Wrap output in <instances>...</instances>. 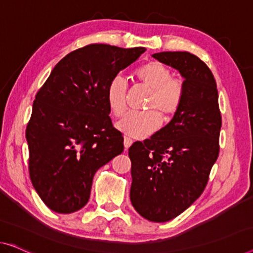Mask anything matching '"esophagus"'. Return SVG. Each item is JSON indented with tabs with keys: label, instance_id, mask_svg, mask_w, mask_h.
I'll return each mask as SVG.
<instances>
[{
	"label": "esophagus",
	"instance_id": "esophagus-1",
	"mask_svg": "<svg viewBox=\"0 0 253 253\" xmlns=\"http://www.w3.org/2000/svg\"><path fill=\"white\" fill-rule=\"evenodd\" d=\"M133 144V139L129 137H125L124 138V145H125V150H128V148Z\"/></svg>",
	"mask_w": 253,
	"mask_h": 253
}]
</instances>
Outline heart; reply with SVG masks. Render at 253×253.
<instances>
[{
	"label": "heart",
	"mask_w": 253,
	"mask_h": 253,
	"mask_svg": "<svg viewBox=\"0 0 253 253\" xmlns=\"http://www.w3.org/2000/svg\"><path fill=\"white\" fill-rule=\"evenodd\" d=\"M135 78L143 87L150 90L143 114H127L117 123V128L128 136L144 138L160 126V118L169 122L179 110L183 102L184 85L172 78L169 68L159 61H149L138 67ZM127 83L122 76H115L107 86L105 97L111 114L122 117L127 108Z\"/></svg>",
	"instance_id": "heart-1"
}]
</instances>
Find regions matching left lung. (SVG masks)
<instances>
[{
  "label": "left lung",
  "mask_w": 253,
  "mask_h": 253,
  "mask_svg": "<svg viewBox=\"0 0 253 253\" xmlns=\"http://www.w3.org/2000/svg\"><path fill=\"white\" fill-rule=\"evenodd\" d=\"M152 56L179 71L184 96L169 124L128 150L130 201L145 219L165 223L186 210L205 190L219 154L221 116L216 81L201 59L188 52Z\"/></svg>",
  "instance_id": "1"
}]
</instances>
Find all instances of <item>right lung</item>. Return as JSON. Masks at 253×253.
Segmentation results:
<instances>
[{
    "label": "right lung",
    "mask_w": 253,
    "mask_h": 253,
    "mask_svg": "<svg viewBox=\"0 0 253 253\" xmlns=\"http://www.w3.org/2000/svg\"><path fill=\"white\" fill-rule=\"evenodd\" d=\"M144 52V47L86 45L60 60L37 92L26 128L29 176L51 210L82 209L97 169L124 151L105 92L109 82Z\"/></svg>",
    "instance_id": "1"
}]
</instances>
